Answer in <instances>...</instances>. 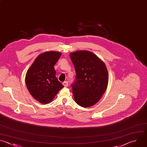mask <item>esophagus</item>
<instances>
[{"mask_svg": "<svg viewBox=\"0 0 147 147\" xmlns=\"http://www.w3.org/2000/svg\"><path fill=\"white\" fill-rule=\"evenodd\" d=\"M63 84L64 86L65 87H67L68 86V82H67V81L64 82L63 83Z\"/></svg>", "mask_w": 147, "mask_h": 147, "instance_id": "1", "label": "esophagus"}]
</instances>
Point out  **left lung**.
Listing matches in <instances>:
<instances>
[{
  "instance_id": "8db88e82",
  "label": "left lung",
  "mask_w": 147,
  "mask_h": 147,
  "mask_svg": "<svg viewBox=\"0 0 147 147\" xmlns=\"http://www.w3.org/2000/svg\"><path fill=\"white\" fill-rule=\"evenodd\" d=\"M69 56L76 71L75 81L71 85L74 99L80 106H92L106 90L109 76L106 65L90 51H79Z\"/></svg>"
}]
</instances>
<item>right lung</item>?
<instances>
[{"label":"right lung","instance_id":"right-lung-1","mask_svg":"<svg viewBox=\"0 0 147 147\" xmlns=\"http://www.w3.org/2000/svg\"><path fill=\"white\" fill-rule=\"evenodd\" d=\"M61 53L50 51L40 54L28 70L26 87L32 96L41 103L51 102L64 86L56 76L54 65Z\"/></svg>","mask_w":147,"mask_h":147}]
</instances>
